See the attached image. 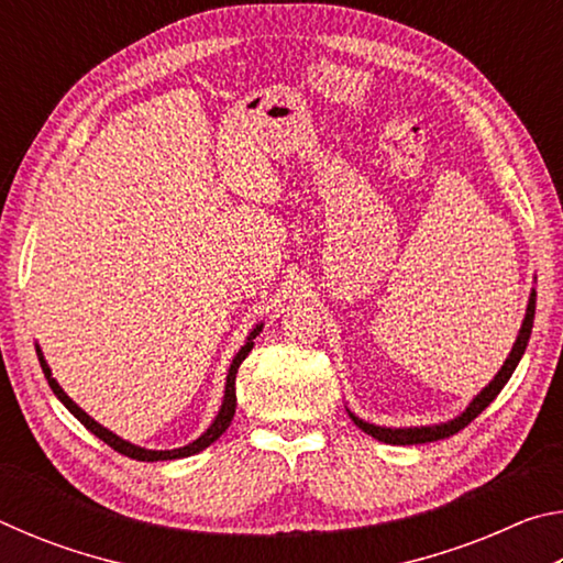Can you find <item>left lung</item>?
<instances>
[{"label":"left lung","instance_id":"8db88e82","mask_svg":"<svg viewBox=\"0 0 563 563\" xmlns=\"http://www.w3.org/2000/svg\"><path fill=\"white\" fill-rule=\"evenodd\" d=\"M533 310H537V290H531L529 295V305H527V316H523L521 322V330L517 335V342H514V347L509 352V357L504 360V365L497 375H494L492 383L482 389L479 395H476L470 407L464 409L460 417L450 419V422H440V424H427V427H377V424H369L365 419L355 417L347 409V415L352 417V422H355L362 432H367L369 437H375V440L385 442V444H424V442H437V440H444V437H452L460 430H464L466 424L472 422L476 415H482L484 409H487L497 395L504 389V385L509 383V377L514 375V369H517L519 360L523 355V350L529 345V338H531V328H533Z\"/></svg>","mask_w":563,"mask_h":563}]
</instances>
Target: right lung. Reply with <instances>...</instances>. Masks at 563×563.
<instances>
[{
  "instance_id": "right-lung-1",
  "label": "right lung",
  "mask_w": 563,
  "mask_h": 563,
  "mask_svg": "<svg viewBox=\"0 0 563 563\" xmlns=\"http://www.w3.org/2000/svg\"><path fill=\"white\" fill-rule=\"evenodd\" d=\"M261 330H263V322L261 325H255L253 330H251V335H247V340H245V345L238 350V355L233 357V362H231V369H228V377H225V395H223V405H221V409H218V415H216V419L211 422V427H208V430L198 437V440H194L190 444H186V446H178V450H146V446H136V444H131V442H126V440H121L119 434H113L111 430H107V427H101L97 419H91L87 412H84V409L74 402V399L64 393V389L59 387V383H56V379L52 377V369H49V365H46V360H44V355H42V350H40V345H36V357H40V365H42V369H44V377H46V383H49V387H52V393L59 397V402L69 409V412L79 419V422L87 427V430L91 432V434H97L101 442H107L111 450H117L119 454H123V456H131V460H139V462H166V460H180V456H190V454H198L201 450H206L208 444H213L218 437H221L225 430H228V424H231V419H233V415H235V375H238V367H241V362L247 357V352L253 350V340H255V335H261Z\"/></svg>"
}]
</instances>
